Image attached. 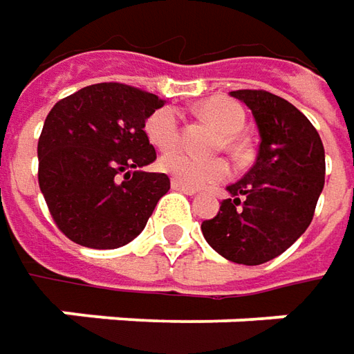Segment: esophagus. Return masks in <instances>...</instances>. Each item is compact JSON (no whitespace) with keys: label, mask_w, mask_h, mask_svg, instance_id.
<instances>
[{"label":"esophagus","mask_w":354,"mask_h":354,"mask_svg":"<svg viewBox=\"0 0 354 354\" xmlns=\"http://www.w3.org/2000/svg\"><path fill=\"white\" fill-rule=\"evenodd\" d=\"M171 187H173L175 191H181V193H185V195H197L198 193L197 189H191V187H187V185L179 183L177 179H171Z\"/></svg>","instance_id":"34e87169"}]
</instances>
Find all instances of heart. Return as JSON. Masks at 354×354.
<instances>
[{
	"label": "heart",
	"mask_w": 354,
	"mask_h": 354,
	"mask_svg": "<svg viewBox=\"0 0 354 354\" xmlns=\"http://www.w3.org/2000/svg\"><path fill=\"white\" fill-rule=\"evenodd\" d=\"M201 114L211 122L225 138L228 151H240L238 133L244 128L246 114L242 106L225 96H214L201 104ZM145 136L157 149H171L179 142V114L173 106L156 110L145 122ZM159 169L191 189L216 183L228 177L230 167L225 159H198L185 151H169L159 159Z\"/></svg>",
	"instance_id": "obj_1"
}]
</instances>
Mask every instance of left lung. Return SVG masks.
Returning a JSON list of instances; mask_svg holds the SVG:
<instances>
[{
    "instance_id": "1",
    "label": "left lung",
    "mask_w": 354,
    "mask_h": 354,
    "mask_svg": "<svg viewBox=\"0 0 354 354\" xmlns=\"http://www.w3.org/2000/svg\"><path fill=\"white\" fill-rule=\"evenodd\" d=\"M250 108L260 147L250 171L228 185L218 214L201 225L223 258L258 266L286 252L311 225L325 185V149L317 129L293 104L266 90H234Z\"/></svg>"
}]
</instances>
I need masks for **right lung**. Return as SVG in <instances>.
Here are the masks:
<instances>
[{
	"label": "right lung",
	"mask_w": 354,
	"mask_h": 354,
	"mask_svg": "<svg viewBox=\"0 0 354 354\" xmlns=\"http://www.w3.org/2000/svg\"><path fill=\"white\" fill-rule=\"evenodd\" d=\"M163 100L120 82L62 98L39 138V187L50 216L73 242L112 250L142 232L169 191L165 173H147L156 149L145 122Z\"/></svg>",
	"instance_id": "obj_1"
}]
</instances>
